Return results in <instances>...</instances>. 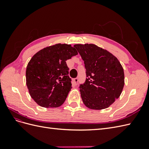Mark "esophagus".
Returning <instances> with one entry per match:
<instances>
[{
  "mask_svg": "<svg viewBox=\"0 0 149 149\" xmlns=\"http://www.w3.org/2000/svg\"><path fill=\"white\" fill-rule=\"evenodd\" d=\"M78 78H74L73 80V84L74 86H76L78 84Z\"/></svg>",
  "mask_w": 149,
  "mask_h": 149,
  "instance_id": "1",
  "label": "esophagus"
}]
</instances>
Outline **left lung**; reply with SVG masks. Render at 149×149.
I'll return each mask as SVG.
<instances>
[{
	"label": "left lung",
	"mask_w": 149,
	"mask_h": 149,
	"mask_svg": "<svg viewBox=\"0 0 149 149\" xmlns=\"http://www.w3.org/2000/svg\"><path fill=\"white\" fill-rule=\"evenodd\" d=\"M74 47L86 70V79L79 86L84 105L96 110L109 107L119 97L124 86L120 63L111 53L94 44H76Z\"/></svg>",
	"instance_id": "8db88e82"
}]
</instances>
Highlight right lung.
I'll return each mask as SVG.
<instances>
[{
	"label": "right lung",
	"mask_w": 149,
	"mask_h": 149,
	"mask_svg": "<svg viewBox=\"0 0 149 149\" xmlns=\"http://www.w3.org/2000/svg\"><path fill=\"white\" fill-rule=\"evenodd\" d=\"M76 55L78 52L71 45L57 43L31 58L26 69V84L39 106L57 107L63 104L72 88L66 61Z\"/></svg>",
	"instance_id": "add662e5"
}]
</instances>
